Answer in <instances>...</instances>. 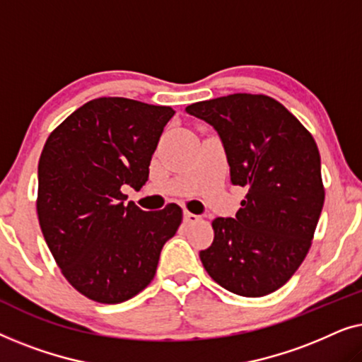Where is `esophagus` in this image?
<instances>
[{"mask_svg": "<svg viewBox=\"0 0 362 362\" xmlns=\"http://www.w3.org/2000/svg\"><path fill=\"white\" fill-rule=\"evenodd\" d=\"M197 221H201V216L192 214V212H189V211L185 212V222H186V224H194V222H197Z\"/></svg>", "mask_w": 362, "mask_h": 362, "instance_id": "obj_1", "label": "esophagus"}]
</instances>
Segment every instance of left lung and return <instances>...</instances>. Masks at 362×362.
Masks as SVG:
<instances>
[{"mask_svg":"<svg viewBox=\"0 0 362 362\" xmlns=\"http://www.w3.org/2000/svg\"><path fill=\"white\" fill-rule=\"evenodd\" d=\"M214 127L230 181L247 189L235 217L212 221L214 240L202 265L222 288L240 296L269 295L308 254L325 202L321 160L311 133L280 102L232 93L186 107Z\"/></svg>","mask_w":362,"mask_h":362,"instance_id":"8db88e82","label":"left lung"}]
</instances>
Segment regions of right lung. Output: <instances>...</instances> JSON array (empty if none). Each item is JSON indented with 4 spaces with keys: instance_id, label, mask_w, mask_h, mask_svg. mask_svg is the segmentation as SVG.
<instances>
[{
    "instance_id": "obj_1",
    "label": "right lung",
    "mask_w": 362,
    "mask_h": 362,
    "mask_svg": "<svg viewBox=\"0 0 362 362\" xmlns=\"http://www.w3.org/2000/svg\"><path fill=\"white\" fill-rule=\"evenodd\" d=\"M171 107L100 97L49 135L37 166V217L69 284L98 303H122L146 288L163 245L182 221L177 204L141 211L123 186L148 181Z\"/></svg>"
}]
</instances>
